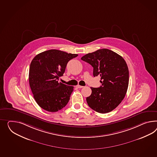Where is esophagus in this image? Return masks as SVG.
<instances>
[{
	"label": "esophagus",
	"instance_id": "1",
	"mask_svg": "<svg viewBox=\"0 0 157 157\" xmlns=\"http://www.w3.org/2000/svg\"><path fill=\"white\" fill-rule=\"evenodd\" d=\"M76 87L77 88H83L84 86H81L80 85H77L76 86Z\"/></svg>",
	"mask_w": 157,
	"mask_h": 157
}]
</instances>
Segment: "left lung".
I'll use <instances>...</instances> for the list:
<instances>
[{
	"label": "left lung",
	"instance_id": "obj_1",
	"mask_svg": "<svg viewBox=\"0 0 157 157\" xmlns=\"http://www.w3.org/2000/svg\"><path fill=\"white\" fill-rule=\"evenodd\" d=\"M91 65L94 77L100 75L102 85L92 88L86 97L89 106L100 113L110 112L123 100L129 85V69L122 57L108 49H100L81 58Z\"/></svg>",
	"mask_w": 157,
	"mask_h": 157
}]
</instances>
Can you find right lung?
<instances>
[{"label":"right lung","mask_w":157,"mask_h":157,"mask_svg":"<svg viewBox=\"0 0 157 157\" xmlns=\"http://www.w3.org/2000/svg\"><path fill=\"white\" fill-rule=\"evenodd\" d=\"M57 49L37 55L32 60L29 72V82L33 97L41 108L56 112L65 107L73 91V86L59 82L69 61L77 56Z\"/></svg>","instance_id":"right-lung-1"}]
</instances>
